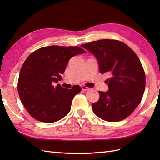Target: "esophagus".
Instances as JSON below:
<instances>
[{
	"mask_svg": "<svg viewBox=\"0 0 160 160\" xmlns=\"http://www.w3.org/2000/svg\"><path fill=\"white\" fill-rule=\"evenodd\" d=\"M81 88H82V89L83 91H87V90L89 89V87H85L84 85H82V87H81Z\"/></svg>",
	"mask_w": 160,
	"mask_h": 160,
	"instance_id": "esophagus-1",
	"label": "esophagus"
}]
</instances>
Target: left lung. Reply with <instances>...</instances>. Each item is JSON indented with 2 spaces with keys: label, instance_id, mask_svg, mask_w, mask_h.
Segmentation results:
<instances>
[{
  "label": "left lung",
  "instance_id": "8db88e82",
  "mask_svg": "<svg viewBox=\"0 0 160 160\" xmlns=\"http://www.w3.org/2000/svg\"><path fill=\"white\" fill-rule=\"evenodd\" d=\"M81 47L93 53L101 73H108V91H99L100 98L92 104L98 117L108 122H119L129 116L140 103L146 76L138 56L126 44L104 39Z\"/></svg>",
  "mask_w": 160,
  "mask_h": 160
}]
</instances>
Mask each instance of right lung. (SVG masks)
Segmentation results:
<instances>
[{
    "label": "right lung",
    "mask_w": 160,
    "mask_h": 160,
    "mask_svg": "<svg viewBox=\"0 0 160 160\" xmlns=\"http://www.w3.org/2000/svg\"><path fill=\"white\" fill-rule=\"evenodd\" d=\"M86 53L78 47L49 46L32 53L20 71L18 92L22 104L36 120L52 123L65 117L71 109L74 96L81 87L71 89L55 87L62 79L71 57Z\"/></svg>",
    "instance_id": "obj_1"
}]
</instances>
